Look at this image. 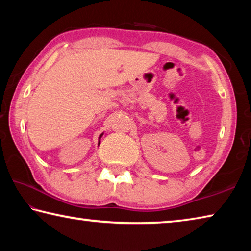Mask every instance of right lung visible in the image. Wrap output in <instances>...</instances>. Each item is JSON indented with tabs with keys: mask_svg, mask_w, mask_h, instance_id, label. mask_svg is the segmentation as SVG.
<instances>
[{
	"mask_svg": "<svg viewBox=\"0 0 251 251\" xmlns=\"http://www.w3.org/2000/svg\"><path fill=\"white\" fill-rule=\"evenodd\" d=\"M100 137H101V135H100Z\"/></svg>",
	"mask_w": 251,
	"mask_h": 251,
	"instance_id": "add662e5",
	"label": "right lung"
}]
</instances>
